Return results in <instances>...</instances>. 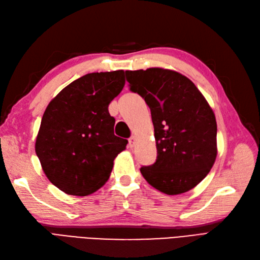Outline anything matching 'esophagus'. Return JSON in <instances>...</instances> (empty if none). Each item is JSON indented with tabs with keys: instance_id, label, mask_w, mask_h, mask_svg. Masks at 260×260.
Instances as JSON below:
<instances>
[{
	"instance_id": "1",
	"label": "esophagus",
	"mask_w": 260,
	"mask_h": 260,
	"mask_svg": "<svg viewBox=\"0 0 260 260\" xmlns=\"http://www.w3.org/2000/svg\"><path fill=\"white\" fill-rule=\"evenodd\" d=\"M128 142H129V147H134L135 144H136V136L135 135L131 136V138L128 139Z\"/></svg>"
}]
</instances>
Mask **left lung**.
Segmentation results:
<instances>
[{
	"label": "left lung",
	"instance_id": "8db88e82",
	"mask_svg": "<svg viewBox=\"0 0 260 260\" xmlns=\"http://www.w3.org/2000/svg\"><path fill=\"white\" fill-rule=\"evenodd\" d=\"M132 92L149 106L155 128L156 162L141 172L162 193H184L208 176L217 155L214 112L196 84L162 68L126 71Z\"/></svg>",
	"mask_w": 260,
	"mask_h": 260
}]
</instances>
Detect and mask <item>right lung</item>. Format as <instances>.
Masks as SVG:
<instances>
[{
  "label": "right lung",
  "mask_w": 260,
  "mask_h": 260,
  "mask_svg": "<svg viewBox=\"0 0 260 260\" xmlns=\"http://www.w3.org/2000/svg\"><path fill=\"white\" fill-rule=\"evenodd\" d=\"M125 85L123 70L93 72L51 100L35 150L48 180L67 194L84 197L108 181L113 161L127 145L114 135L109 104Z\"/></svg>",
  "instance_id": "obj_1"
}]
</instances>
